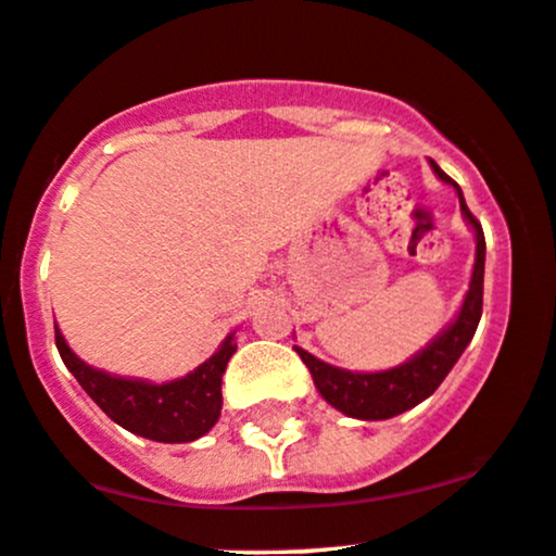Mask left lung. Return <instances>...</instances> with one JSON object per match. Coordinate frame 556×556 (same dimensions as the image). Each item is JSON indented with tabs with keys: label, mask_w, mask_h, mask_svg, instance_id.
<instances>
[{
	"label": "left lung",
	"mask_w": 556,
	"mask_h": 556,
	"mask_svg": "<svg viewBox=\"0 0 556 556\" xmlns=\"http://www.w3.org/2000/svg\"><path fill=\"white\" fill-rule=\"evenodd\" d=\"M432 170L438 174V179L446 181L456 189L462 205V216L467 218L469 227L475 229V268L472 279H469V290L462 303L459 314L451 325L432 340L430 345L422 348L417 356L408 358L401 367L386 369V371H348L338 369L332 364L319 362L316 356H311L303 348L292 345L298 351V356L303 358L311 377H314V386L321 393V399L329 406H334L338 412L348 414V417L356 419H390L395 414L408 412L417 404H422L427 395H432L446 380V375L459 362V356L465 353V348L472 340L475 329L480 325V316H483V274H485V237L483 227H480L478 218L472 216L465 203V194H462L459 185L451 179L448 174H443L441 166L435 161H430Z\"/></svg>",
	"instance_id": "1"
}]
</instances>
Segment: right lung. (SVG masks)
I'll list each match as a JSON object with an SVG mask.
<instances>
[{
    "label": "right lung",
    "instance_id": "right-lung-1",
    "mask_svg": "<svg viewBox=\"0 0 556 556\" xmlns=\"http://www.w3.org/2000/svg\"><path fill=\"white\" fill-rule=\"evenodd\" d=\"M54 343H58L63 364L76 377L78 386L87 390L89 399L115 425L134 435L157 443H189L205 435L222 417V377L231 353L237 351L235 334L224 340L208 362L200 364L181 380L163 382V386L126 380V377L89 367L71 351L58 327H54Z\"/></svg>",
    "mask_w": 556,
    "mask_h": 556
}]
</instances>
